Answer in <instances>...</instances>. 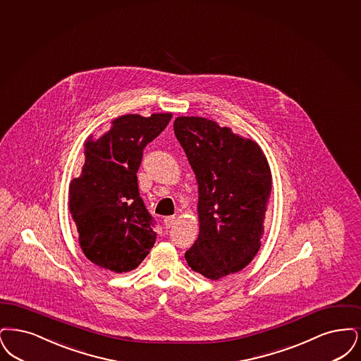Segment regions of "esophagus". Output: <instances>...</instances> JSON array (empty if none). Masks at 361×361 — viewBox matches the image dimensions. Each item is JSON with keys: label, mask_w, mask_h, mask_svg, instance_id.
I'll use <instances>...</instances> for the list:
<instances>
[{"label": "esophagus", "mask_w": 361, "mask_h": 361, "mask_svg": "<svg viewBox=\"0 0 361 361\" xmlns=\"http://www.w3.org/2000/svg\"><path fill=\"white\" fill-rule=\"evenodd\" d=\"M163 224H164V226H166L167 229L173 228V224H175V217H173V216H170V217H166V219L163 220Z\"/></svg>", "instance_id": "esophagus-1"}]
</instances>
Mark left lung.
Instances as JSON below:
<instances>
[{"label":"left lung","instance_id":"obj_1","mask_svg":"<svg viewBox=\"0 0 361 361\" xmlns=\"http://www.w3.org/2000/svg\"><path fill=\"white\" fill-rule=\"evenodd\" d=\"M173 132L198 182L200 235L185 257L212 281L248 266L262 245L272 176L257 142L204 117H178Z\"/></svg>","mask_w":361,"mask_h":361}]
</instances>
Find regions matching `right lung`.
Returning a JSON list of instances; mask_svg holds the SVG:
<instances>
[{
  "mask_svg": "<svg viewBox=\"0 0 361 361\" xmlns=\"http://www.w3.org/2000/svg\"><path fill=\"white\" fill-rule=\"evenodd\" d=\"M171 113L126 114L98 140L85 142V164L70 183V213L79 245L98 267L121 274L137 268L157 241L155 222L137 185L142 151L170 123Z\"/></svg>",
  "mask_w": 361,
  "mask_h": 361,
  "instance_id": "add662e5",
  "label": "right lung"
}]
</instances>
